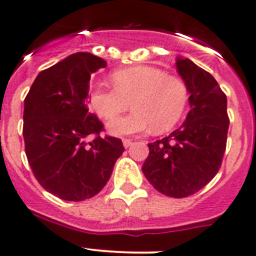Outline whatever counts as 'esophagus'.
Instances as JSON below:
<instances>
[{
    "label": "esophagus",
    "mask_w": 256,
    "mask_h": 256,
    "mask_svg": "<svg viewBox=\"0 0 256 256\" xmlns=\"http://www.w3.org/2000/svg\"><path fill=\"white\" fill-rule=\"evenodd\" d=\"M122 144H124V146H125V148H128V146H131V144H132V141H131L130 138H124Z\"/></svg>",
    "instance_id": "1"
}]
</instances>
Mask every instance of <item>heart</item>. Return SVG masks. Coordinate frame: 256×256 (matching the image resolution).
I'll use <instances>...</instances> for the list:
<instances>
[{
	"mask_svg": "<svg viewBox=\"0 0 256 256\" xmlns=\"http://www.w3.org/2000/svg\"><path fill=\"white\" fill-rule=\"evenodd\" d=\"M114 88L98 85L90 95L92 110L102 118H114L108 128L114 135H131L154 128L158 132L170 130L185 112L188 100L186 84L152 66H134L110 76Z\"/></svg>",
	"mask_w": 256,
	"mask_h": 256,
	"instance_id": "b5f03b06",
	"label": "heart"
}]
</instances>
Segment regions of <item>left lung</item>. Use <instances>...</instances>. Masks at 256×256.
I'll return each mask as SVG.
<instances>
[{
    "label": "left lung",
    "mask_w": 256,
    "mask_h": 256,
    "mask_svg": "<svg viewBox=\"0 0 256 256\" xmlns=\"http://www.w3.org/2000/svg\"><path fill=\"white\" fill-rule=\"evenodd\" d=\"M176 70L188 86L190 111L178 130L148 144L142 172L161 194L180 199L198 192L218 174L230 121L226 95L208 71L181 57Z\"/></svg>",
    "instance_id": "left-lung-1"
}]
</instances>
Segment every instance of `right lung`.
I'll use <instances>...</instances> for the list:
<instances>
[{
	"instance_id": "right-lung-1",
	"label": "right lung",
	"mask_w": 256,
	"mask_h": 256,
	"mask_svg": "<svg viewBox=\"0 0 256 256\" xmlns=\"http://www.w3.org/2000/svg\"><path fill=\"white\" fill-rule=\"evenodd\" d=\"M104 68L95 54H71L41 71L24 98L27 160L40 185L62 200L98 194L125 150L120 138L100 135L102 122L88 108L91 74Z\"/></svg>"
}]
</instances>
